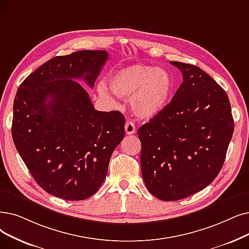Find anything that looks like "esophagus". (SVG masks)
Listing matches in <instances>:
<instances>
[{
    "label": "esophagus",
    "mask_w": 249,
    "mask_h": 249,
    "mask_svg": "<svg viewBox=\"0 0 249 249\" xmlns=\"http://www.w3.org/2000/svg\"><path fill=\"white\" fill-rule=\"evenodd\" d=\"M136 131V128H135V124L131 121H127L125 123V132L127 135H131L134 134Z\"/></svg>",
    "instance_id": "obj_1"
}]
</instances>
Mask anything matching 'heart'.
I'll return each mask as SVG.
<instances>
[{
	"label": "heart",
	"instance_id": "b5f03b06",
	"mask_svg": "<svg viewBox=\"0 0 249 249\" xmlns=\"http://www.w3.org/2000/svg\"><path fill=\"white\" fill-rule=\"evenodd\" d=\"M109 86L118 98L130 99L131 109L135 115L151 118L168 105L173 80L165 69L148 65H133L113 74L109 79ZM99 93L106 101L114 102L104 88L99 89Z\"/></svg>",
	"mask_w": 249,
	"mask_h": 249
}]
</instances>
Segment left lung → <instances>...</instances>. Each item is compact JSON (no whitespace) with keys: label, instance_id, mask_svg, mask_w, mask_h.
Masks as SVG:
<instances>
[{"label":"left lung","instance_id":"8db88e82","mask_svg":"<svg viewBox=\"0 0 249 249\" xmlns=\"http://www.w3.org/2000/svg\"><path fill=\"white\" fill-rule=\"evenodd\" d=\"M183 82L165 109L138 129L147 190L159 199L185 198L220 173L234 130L228 95L194 65L170 62Z\"/></svg>","mask_w":249,"mask_h":249}]
</instances>
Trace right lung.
<instances>
[{
    "label": "right lung",
    "mask_w": 249,
    "mask_h": 249,
    "mask_svg": "<svg viewBox=\"0 0 249 249\" xmlns=\"http://www.w3.org/2000/svg\"><path fill=\"white\" fill-rule=\"evenodd\" d=\"M109 55L78 51L49 60L20 84L13 105L12 137L37 184L66 200L99 190L114 149L125 135V117L94 110L76 80L93 88Z\"/></svg>",
    "instance_id": "right-lung-1"
}]
</instances>
